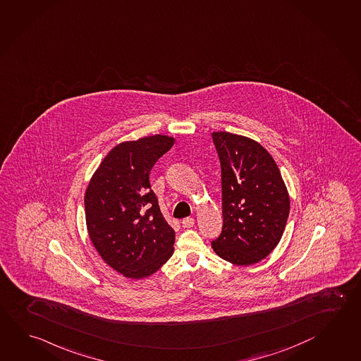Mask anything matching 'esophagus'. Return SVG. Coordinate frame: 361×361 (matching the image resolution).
Listing matches in <instances>:
<instances>
[{
  "label": "esophagus",
  "instance_id": "obj_1",
  "mask_svg": "<svg viewBox=\"0 0 361 361\" xmlns=\"http://www.w3.org/2000/svg\"><path fill=\"white\" fill-rule=\"evenodd\" d=\"M182 225H183V228H185V229H190V228H193V225H195V219L185 217L183 221H182Z\"/></svg>",
  "mask_w": 361,
  "mask_h": 361
}]
</instances>
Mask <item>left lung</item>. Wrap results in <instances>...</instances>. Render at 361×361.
I'll return each mask as SVG.
<instances>
[{
	"label": "left lung",
	"mask_w": 361,
	"mask_h": 361,
	"mask_svg": "<svg viewBox=\"0 0 361 361\" xmlns=\"http://www.w3.org/2000/svg\"><path fill=\"white\" fill-rule=\"evenodd\" d=\"M221 164L223 233L211 247L236 266L264 259L281 240L290 211L288 188L269 151L256 140L212 132Z\"/></svg>",
	"instance_id": "obj_1"
}]
</instances>
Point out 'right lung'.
<instances>
[{
	"label": "right lung",
	"instance_id": "right-lung-1",
	"mask_svg": "<svg viewBox=\"0 0 361 361\" xmlns=\"http://www.w3.org/2000/svg\"><path fill=\"white\" fill-rule=\"evenodd\" d=\"M174 137L154 135L114 146L85 192L86 228L99 256L119 274L140 280L155 274L174 252L176 231L151 190V168Z\"/></svg>",
	"mask_w": 361,
	"mask_h": 361
}]
</instances>
